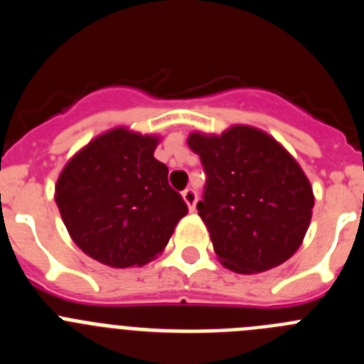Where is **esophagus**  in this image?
Masks as SVG:
<instances>
[{"instance_id": "obj_1", "label": "esophagus", "mask_w": 364, "mask_h": 364, "mask_svg": "<svg viewBox=\"0 0 364 364\" xmlns=\"http://www.w3.org/2000/svg\"><path fill=\"white\" fill-rule=\"evenodd\" d=\"M182 198H184V202L186 204H188V208H189V211H195V204H197V193L193 191V189H184V191H182Z\"/></svg>"}]
</instances>
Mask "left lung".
<instances>
[{
    "label": "left lung",
    "mask_w": 364,
    "mask_h": 364,
    "mask_svg": "<svg viewBox=\"0 0 364 364\" xmlns=\"http://www.w3.org/2000/svg\"><path fill=\"white\" fill-rule=\"evenodd\" d=\"M205 180L197 204L222 266L260 273L290 259L306 235L314 191L297 160L264 131L233 125L189 134Z\"/></svg>",
    "instance_id": "obj_1"
}]
</instances>
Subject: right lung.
Here are the masks:
<instances>
[{"label":"right lung","instance_id":"add662e5","mask_svg":"<svg viewBox=\"0 0 364 364\" xmlns=\"http://www.w3.org/2000/svg\"><path fill=\"white\" fill-rule=\"evenodd\" d=\"M160 138L114 127L92 138L58 176L54 200L70 239L111 268L144 266L188 213L154 159Z\"/></svg>","mask_w":364,"mask_h":364}]
</instances>
